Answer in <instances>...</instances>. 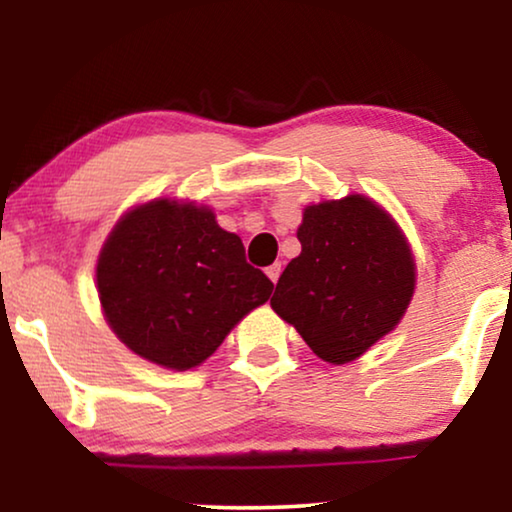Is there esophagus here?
Listing matches in <instances>:
<instances>
[{"mask_svg": "<svg viewBox=\"0 0 512 512\" xmlns=\"http://www.w3.org/2000/svg\"><path fill=\"white\" fill-rule=\"evenodd\" d=\"M265 275H268L272 282L277 284V279H279V275H282V263H272L270 268H265Z\"/></svg>", "mask_w": 512, "mask_h": 512, "instance_id": "obj_1", "label": "esophagus"}]
</instances>
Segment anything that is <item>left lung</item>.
<instances>
[{
    "mask_svg": "<svg viewBox=\"0 0 512 512\" xmlns=\"http://www.w3.org/2000/svg\"><path fill=\"white\" fill-rule=\"evenodd\" d=\"M298 258L286 265L270 305L319 359L349 363L408 310L415 261L401 230L373 200L349 195L305 209Z\"/></svg>",
    "mask_w": 512,
    "mask_h": 512,
    "instance_id": "left-lung-1",
    "label": "left lung"
}]
</instances>
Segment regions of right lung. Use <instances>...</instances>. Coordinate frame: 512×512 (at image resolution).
<instances>
[{
	"label": "right lung",
	"mask_w": 512,
	"mask_h": 512,
	"mask_svg": "<svg viewBox=\"0 0 512 512\" xmlns=\"http://www.w3.org/2000/svg\"><path fill=\"white\" fill-rule=\"evenodd\" d=\"M275 284L207 207L153 200L132 209L97 261L104 317L132 352L158 366H200Z\"/></svg>",
	"instance_id": "right-lung-1"
}]
</instances>
